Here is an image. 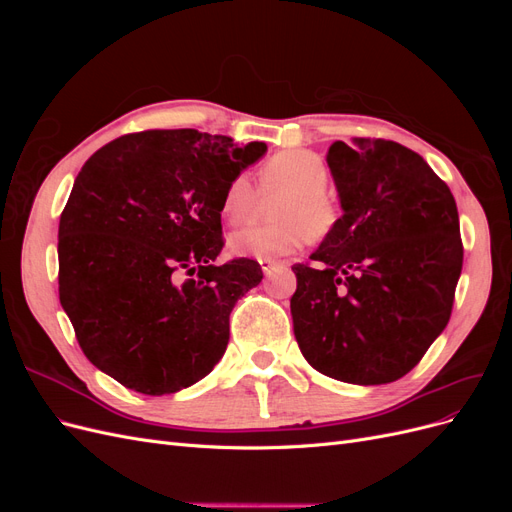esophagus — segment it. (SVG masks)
<instances>
[{
    "mask_svg": "<svg viewBox=\"0 0 512 512\" xmlns=\"http://www.w3.org/2000/svg\"><path fill=\"white\" fill-rule=\"evenodd\" d=\"M260 267H262V273L271 275L275 269L286 267V262H282V260H260Z\"/></svg>",
    "mask_w": 512,
    "mask_h": 512,
    "instance_id": "34e87169",
    "label": "esophagus"
}]
</instances>
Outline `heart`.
I'll return each instance as SVG.
<instances>
[{"label": "heart", "mask_w": 512, "mask_h": 512, "mask_svg": "<svg viewBox=\"0 0 512 512\" xmlns=\"http://www.w3.org/2000/svg\"><path fill=\"white\" fill-rule=\"evenodd\" d=\"M258 190L247 175L228 181L222 194V218L237 226L254 220L262 200H275L269 218L273 224L247 226L232 232L230 252L243 258L275 260L297 252L309 239L333 235L342 220V207L327 188L329 168L314 151L286 149L275 153L256 173Z\"/></svg>", "instance_id": "heart-1"}]
</instances>
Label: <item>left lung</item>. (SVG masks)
<instances>
[{"label":"left lung","mask_w":512,"mask_h":512,"mask_svg":"<svg viewBox=\"0 0 512 512\" xmlns=\"http://www.w3.org/2000/svg\"><path fill=\"white\" fill-rule=\"evenodd\" d=\"M344 215L299 262L294 337L320 374L386 384L418 365L453 312L463 265L448 185L384 138L335 141L327 156Z\"/></svg>","instance_id":"1"}]
</instances>
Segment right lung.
<instances>
[{
	"label": "right lung",
	"instance_id": "1",
	"mask_svg": "<svg viewBox=\"0 0 512 512\" xmlns=\"http://www.w3.org/2000/svg\"><path fill=\"white\" fill-rule=\"evenodd\" d=\"M267 151L198 130H145L98 149L59 218V301L87 359L145 395L205 378L256 260L213 265L222 194Z\"/></svg>",
	"mask_w": 512,
	"mask_h": 512
}]
</instances>
